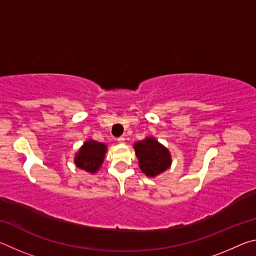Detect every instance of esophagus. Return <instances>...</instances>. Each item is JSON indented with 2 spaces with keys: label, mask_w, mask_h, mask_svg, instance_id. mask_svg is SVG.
<instances>
[{
  "label": "esophagus",
  "mask_w": 256,
  "mask_h": 256,
  "mask_svg": "<svg viewBox=\"0 0 256 256\" xmlns=\"http://www.w3.org/2000/svg\"><path fill=\"white\" fill-rule=\"evenodd\" d=\"M118 141L120 142V144H125V138H123V136H120V138H118Z\"/></svg>",
  "instance_id": "34e87169"
}]
</instances>
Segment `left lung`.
<instances>
[{"mask_svg": "<svg viewBox=\"0 0 256 256\" xmlns=\"http://www.w3.org/2000/svg\"><path fill=\"white\" fill-rule=\"evenodd\" d=\"M134 150L140 170L148 177L157 176L170 167V152L154 138H146L136 142Z\"/></svg>", "mask_w": 256, "mask_h": 256, "instance_id": "left-lung-1", "label": "left lung"}]
</instances>
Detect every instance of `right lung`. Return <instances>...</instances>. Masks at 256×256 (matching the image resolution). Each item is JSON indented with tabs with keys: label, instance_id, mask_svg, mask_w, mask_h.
<instances>
[{
	"label": "right lung",
	"instance_id": "obj_1",
	"mask_svg": "<svg viewBox=\"0 0 256 256\" xmlns=\"http://www.w3.org/2000/svg\"><path fill=\"white\" fill-rule=\"evenodd\" d=\"M107 146L94 140L86 141L80 150L76 154L74 164L80 170L94 174L99 170L102 164L105 159Z\"/></svg>",
	"mask_w": 256,
	"mask_h": 256
}]
</instances>
